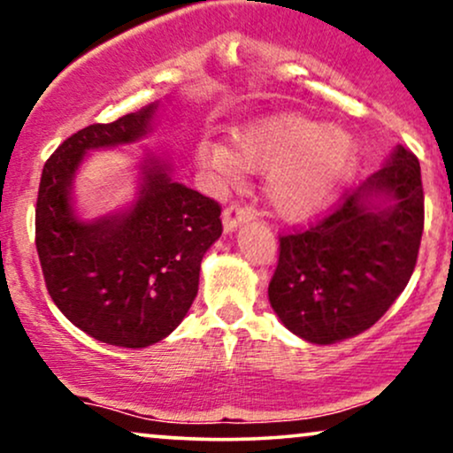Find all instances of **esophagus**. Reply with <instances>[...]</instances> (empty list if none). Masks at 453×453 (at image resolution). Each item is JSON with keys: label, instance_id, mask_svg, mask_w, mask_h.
<instances>
[{"label": "esophagus", "instance_id": "esophagus-1", "mask_svg": "<svg viewBox=\"0 0 453 453\" xmlns=\"http://www.w3.org/2000/svg\"><path fill=\"white\" fill-rule=\"evenodd\" d=\"M256 217V211L249 209V206L242 204H230L226 211H223V227L226 232H234L242 223H249Z\"/></svg>", "mask_w": 453, "mask_h": 453}]
</instances>
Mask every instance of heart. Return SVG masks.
<instances>
[{
	"instance_id": "1",
	"label": "heart",
	"mask_w": 453,
	"mask_h": 453,
	"mask_svg": "<svg viewBox=\"0 0 453 453\" xmlns=\"http://www.w3.org/2000/svg\"><path fill=\"white\" fill-rule=\"evenodd\" d=\"M197 164L223 185L241 179L242 165L268 170L266 196L285 219L304 221L339 196L356 161V144L342 127L324 126L296 112L257 119L232 136V150L200 140Z\"/></svg>"
}]
</instances>
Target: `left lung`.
<instances>
[{
	"mask_svg": "<svg viewBox=\"0 0 453 453\" xmlns=\"http://www.w3.org/2000/svg\"><path fill=\"white\" fill-rule=\"evenodd\" d=\"M424 232L419 161L398 147L339 209L279 238L270 306L300 339L332 345L368 330L407 288Z\"/></svg>",
	"mask_w": 453,
	"mask_h": 453,
	"instance_id": "8db88e82",
	"label": "left lung"
}]
</instances>
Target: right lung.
Returning <instances> with one entry per match:
<instances>
[{"label": "right lung", "instance_id": "right-lung-1", "mask_svg": "<svg viewBox=\"0 0 453 453\" xmlns=\"http://www.w3.org/2000/svg\"><path fill=\"white\" fill-rule=\"evenodd\" d=\"M159 104L72 134L44 164L35 204V249L57 309L108 345L142 349L183 321L200 264L221 236V206L173 179V165L144 155L136 200L126 211L81 219L72 183L93 149L150 134Z\"/></svg>", "mask_w": 453, "mask_h": 453}]
</instances>
